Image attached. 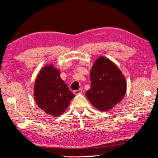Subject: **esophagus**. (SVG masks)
<instances>
[{"instance_id":"obj_1","label":"esophagus","mask_w":158,"mask_h":158,"mask_svg":"<svg viewBox=\"0 0 158 158\" xmlns=\"http://www.w3.org/2000/svg\"><path fill=\"white\" fill-rule=\"evenodd\" d=\"M82 93V89H79V90H76V91H73V93L75 95H78V94H81Z\"/></svg>"}]
</instances>
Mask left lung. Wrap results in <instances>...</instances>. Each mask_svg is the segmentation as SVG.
<instances>
[{
	"label": "left lung",
	"mask_w": 158,
	"mask_h": 158,
	"mask_svg": "<svg viewBox=\"0 0 158 158\" xmlns=\"http://www.w3.org/2000/svg\"><path fill=\"white\" fill-rule=\"evenodd\" d=\"M91 88L86 97L95 108L107 112L118 104L126 93L125 76L117 66L105 56H99L90 73Z\"/></svg>",
	"instance_id": "1"
}]
</instances>
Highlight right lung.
Wrapping results in <instances>:
<instances>
[{"mask_svg":"<svg viewBox=\"0 0 158 158\" xmlns=\"http://www.w3.org/2000/svg\"><path fill=\"white\" fill-rule=\"evenodd\" d=\"M59 69L52 64L41 68L34 85V98L39 108L46 114L59 117L75 97L60 77Z\"/></svg>","mask_w":158,"mask_h":158,"instance_id":"right-lung-1","label":"right lung"}]
</instances>
